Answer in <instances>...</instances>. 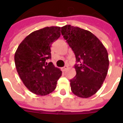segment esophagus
I'll return each mask as SVG.
<instances>
[{
	"label": "esophagus",
	"mask_w": 123,
	"mask_h": 123,
	"mask_svg": "<svg viewBox=\"0 0 123 123\" xmlns=\"http://www.w3.org/2000/svg\"><path fill=\"white\" fill-rule=\"evenodd\" d=\"M68 68V66H64V67L62 68V71H65Z\"/></svg>",
	"instance_id": "34e87169"
}]
</instances>
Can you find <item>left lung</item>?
Wrapping results in <instances>:
<instances>
[{"instance_id":"8db88e82","label":"left lung","mask_w":123,"mask_h":123,"mask_svg":"<svg viewBox=\"0 0 123 123\" xmlns=\"http://www.w3.org/2000/svg\"><path fill=\"white\" fill-rule=\"evenodd\" d=\"M61 34L74 52L76 76L70 80L71 91L77 96L89 98L100 89L109 66L106 48L90 31L70 25L61 27Z\"/></svg>"}]
</instances>
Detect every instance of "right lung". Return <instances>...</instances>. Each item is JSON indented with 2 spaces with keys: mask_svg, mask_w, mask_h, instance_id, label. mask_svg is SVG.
<instances>
[{
  "mask_svg": "<svg viewBox=\"0 0 123 123\" xmlns=\"http://www.w3.org/2000/svg\"><path fill=\"white\" fill-rule=\"evenodd\" d=\"M61 36V27H44L31 33L22 41L14 54V62L20 79L30 91L39 96L51 93L62 75L54 66L50 46Z\"/></svg>",
  "mask_w": 123,
  "mask_h": 123,
  "instance_id": "1",
  "label": "right lung"
}]
</instances>
